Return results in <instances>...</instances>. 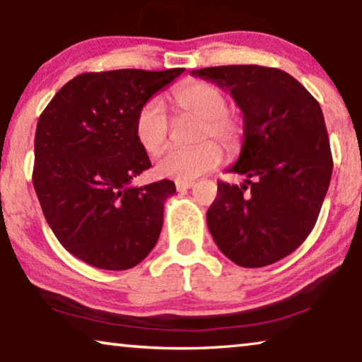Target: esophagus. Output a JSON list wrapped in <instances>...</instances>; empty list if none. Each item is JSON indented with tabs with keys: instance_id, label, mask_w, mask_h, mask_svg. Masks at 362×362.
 Returning <instances> with one entry per match:
<instances>
[{
	"instance_id": "obj_1",
	"label": "esophagus",
	"mask_w": 362,
	"mask_h": 362,
	"mask_svg": "<svg viewBox=\"0 0 362 362\" xmlns=\"http://www.w3.org/2000/svg\"><path fill=\"white\" fill-rule=\"evenodd\" d=\"M193 185H195V183H193V182H180V180L175 182L177 192H185V190H188V188H192Z\"/></svg>"
}]
</instances>
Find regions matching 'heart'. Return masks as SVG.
Returning <instances> with one entry per match:
<instances>
[{
	"instance_id": "b5f03b06",
	"label": "heart",
	"mask_w": 362,
	"mask_h": 362,
	"mask_svg": "<svg viewBox=\"0 0 362 362\" xmlns=\"http://www.w3.org/2000/svg\"><path fill=\"white\" fill-rule=\"evenodd\" d=\"M170 101L179 115H190L200 119L197 137L198 144L190 149H170L157 160L156 174L164 179L192 182L215 170L223 160L220 146L233 154L241 147L243 123L228 111V96L218 86L200 80H187L170 91ZM170 123L160 101L149 100L137 110L134 134L147 154L156 156L169 142Z\"/></svg>"
}]
</instances>
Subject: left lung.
<instances>
[{
    "instance_id": "8db88e82",
    "label": "left lung",
    "mask_w": 362,
    "mask_h": 362,
    "mask_svg": "<svg viewBox=\"0 0 362 362\" xmlns=\"http://www.w3.org/2000/svg\"><path fill=\"white\" fill-rule=\"evenodd\" d=\"M192 75L230 91L244 121L241 154L228 172L246 180L241 187L218 182L208 230L238 266L281 261L313 230L332 180L323 111L300 81L279 69L223 65Z\"/></svg>"
}]
</instances>
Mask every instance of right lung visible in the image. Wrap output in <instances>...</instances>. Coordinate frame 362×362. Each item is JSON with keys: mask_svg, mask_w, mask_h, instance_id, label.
<instances>
[{"mask_svg": "<svg viewBox=\"0 0 362 362\" xmlns=\"http://www.w3.org/2000/svg\"><path fill=\"white\" fill-rule=\"evenodd\" d=\"M185 69L81 74L65 83L35 128L33 183L50 230L70 254L126 271L156 246L175 183L132 187L151 167L134 134L137 110Z\"/></svg>", "mask_w": 362, "mask_h": 362, "instance_id": "obj_1", "label": "right lung"}]
</instances>
